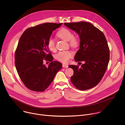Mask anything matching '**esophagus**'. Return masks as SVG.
I'll use <instances>...</instances> for the list:
<instances>
[{
  "label": "esophagus",
  "instance_id": "1",
  "mask_svg": "<svg viewBox=\"0 0 125 125\" xmlns=\"http://www.w3.org/2000/svg\"><path fill=\"white\" fill-rule=\"evenodd\" d=\"M62 66H63V68H68V65H66V64H63L62 65Z\"/></svg>",
  "mask_w": 125,
  "mask_h": 125
}]
</instances>
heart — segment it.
Returning <instances> with one entry per match:
<instances>
[{"instance_id": "heart-1", "label": "heart", "mask_w": 125, "mask_h": 125, "mask_svg": "<svg viewBox=\"0 0 125 125\" xmlns=\"http://www.w3.org/2000/svg\"><path fill=\"white\" fill-rule=\"evenodd\" d=\"M57 36L66 42H68L71 47L73 48L77 47L79 45V40L73 35V32L67 28L61 29L57 33ZM47 47L48 49L54 52L56 50L55 42L52 38H49L47 42ZM73 56L72 52L69 50L60 51L55 56V58L58 61L64 63L68 62L70 59Z\"/></svg>"}]
</instances>
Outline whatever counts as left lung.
I'll list each match as a JSON object with an SVG mask.
<instances>
[{"instance_id":"1","label":"left lung","mask_w":125,"mask_h":125,"mask_svg":"<svg viewBox=\"0 0 125 125\" xmlns=\"http://www.w3.org/2000/svg\"><path fill=\"white\" fill-rule=\"evenodd\" d=\"M64 25L79 34L80 49L75 60L84 62L81 68L79 66H69L74 70L71 81L81 91L92 88L101 80L109 61V48L106 38L101 31L88 22L65 23Z\"/></svg>"}]
</instances>
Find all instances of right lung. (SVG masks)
I'll return each mask as SVG.
<instances>
[{"instance_id": "right-lung-1", "label": "right lung", "mask_w": 125, "mask_h": 125, "mask_svg": "<svg viewBox=\"0 0 125 125\" xmlns=\"http://www.w3.org/2000/svg\"><path fill=\"white\" fill-rule=\"evenodd\" d=\"M62 24L47 23L31 27L20 38L15 53V67L22 82L31 91H44L62 67L59 62L52 61L47 45L52 31ZM44 60L51 62L48 67L43 64Z\"/></svg>"}]
</instances>
